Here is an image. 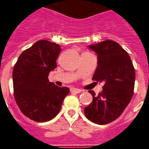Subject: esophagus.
<instances>
[{"label": "esophagus", "instance_id": "esophagus-1", "mask_svg": "<svg viewBox=\"0 0 149 149\" xmlns=\"http://www.w3.org/2000/svg\"><path fill=\"white\" fill-rule=\"evenodd\" d=\"M71 92L72 93H80L82 92V90L80 89H77V88H71Z\"/></svg>", "mask_w": 149, "mask_h": 149}]
</instances>
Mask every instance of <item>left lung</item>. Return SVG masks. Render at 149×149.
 I'll return each instance as SVG.
<instances>
[{"label": "left lung", "mask_w": 149, "mask_h": 149, "mask_svg": "<svg viewBox=\"0 0 149 149\" xmlns=\"http://www.w3.org/2000/svg\"><path fill=\"white\" fill-rule=\"evenodd\" d=\"M98 55L93 81L104 82L98 95L89 90L93 101L84 109L86 117L98 125H106L119 118L134 95L135 69L131 59L119 43L108 39L88 46Z\"/></svg>", "instance_id": "8db88e82"}]
</instances>
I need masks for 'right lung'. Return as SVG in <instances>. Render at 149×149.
I'll list each match as a JSON object with an SVG mask.
<instances>
[{
    "label": "right lung",
    "instance_id": "add662e5",
    "mask_svg": "<svg viewBox=\"0 0 149 149\" xmlns=\"http://www.w3.org/2000/svg\"><path fill=\"white\" fill-rule=\"evenodd\" d=\"M62 51L59 45L39 40L20 54L13 71L14 98L22 113L37 122L51 120L59 113L68 87L48 81Z\"/></svg>",
    "mask_w": 149,
    "mask_h": 149
}]
</instances>
